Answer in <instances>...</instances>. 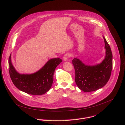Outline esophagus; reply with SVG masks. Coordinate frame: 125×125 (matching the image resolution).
<instances>
[{"label": "esophagus", "mask_w": 125, "mask_h": 125, "mask_svg": "<svg viewBox=\"0 0 125 125\" xmlns=\"http://www.w3.org/2000/svg\"><path fill=\"white\" fill-rule=\"evenodd\" d=\"M70 56H71V55H70V53H67L63 56V60L64 61H67L68 59L70 57Z\"/></svg>", "instance_id": "34e87169"}]
</instances>
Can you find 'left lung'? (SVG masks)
<instances>
[{"mask_svg":"<svg viewBox=\"0 0 125 125\" xmlns=\"http://www.w3.org/2000/svg\"><path fill=\"white\" fill-rule=\"evenodd\" d=\"M106 55L102 62L96 65L88 66L80 59L72 60L75 71V82L84 92H91L103 87L109 81L112 69V53L110 47L103 37Z\"/></svg>","mask_w":125,"mask_h":125,"instance_id":"left-lung-1","label":"left lung"}]
</instances>
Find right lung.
I'll return each instance as SVG.
<instances>
[{
  "label": "right lung",
  "mask_w": 125,
  "mask_h": 125,
  "mask_svg": "<svg viewBox=\"0 0 125 125\" xmlns=\"http://www.w3.org/2000/svg\"><path fill=\"white\" fill-rule=\"evenodd\" d=\"M10 54L8 64L11 79L19 90L28 94L40 95L47 92L53 82V75L56 67L62 61L60 58L50 59L38 72L31 74L18 73L11 62Z\"/></svg>",
  "instance_id": "right-lung-1"
}]
</instances>
